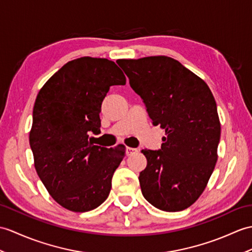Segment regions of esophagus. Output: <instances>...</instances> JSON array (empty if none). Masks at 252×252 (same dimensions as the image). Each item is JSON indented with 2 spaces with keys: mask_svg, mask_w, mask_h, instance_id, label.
<instances>
[{
  "mask_svg": "<svg viewBox=\"0 0 252 252\" xmlns=\"http://www.w3.org/2000/svg\"><path fill=\"white\" fill-rule=\"evenodd\" d=\"M137 149L136 148H132V147H127L126 148V155L127 156H132L133 154H135V153H137Z\"/></svg>",
  "mask_w": 252,
  "mask_h": 252,
  "instance_id": "obj_1",
  "label": "esophagus"
}]
</instances>
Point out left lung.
<instances>
[{
	"instance_id": "left-lung-1",
	"label": "left lung",
	"mask_w": 252,
	"mask_h": 252,
	"mask_svg": "<svg viewBox=\"0 0 252 252\" xmlns=\"http://www.w3.org/2000/svg\"><path fill=\"white\" fill-rule=\"evenodd\" d=\"M130 86L143 98L154 126L165 131L161 149L142 153L144 197L164 212L191 206L205 190L218 159L217 104L202 78L165 56L121 59Z\"/></svg>"
}]
</instances>
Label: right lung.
Returning <instances> with one entry per match:
<instances>
[{
    "mask_svg": "<svg viewBox=\"0 0 252 252\" xmlns=\"http://www.w3.org/2000/svg\"><path fill=\"white\" fill-rule=\"evenodd\" d=\"M126 83L115 62L83 57L64 64L39 90L29 139L38 177L62 207L85 213L108 197L125 146L101 147L89 135L101 126L109 88Z\"/></svg>",
    "mask_w": 252,
    "mask_h": 252,
    "instance_id": "1",
    "label": "right lung"
}]
</instances>
